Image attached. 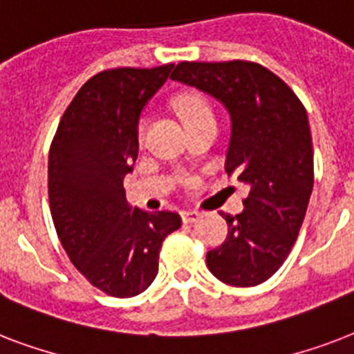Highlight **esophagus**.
<instances>
[{
    "instance_id": "1",
    "label": "esophagus",
    "mask_w": 354,
    "mask_h": 354,
    "mask_svg": "<svg viewBox=\"0 0 354 354\" xmlns=\"http://www.w3.org/2000/svg\"><path fill=\"white\" fill-rule=\"evenodd\" d=\"M200 218H202V213H198V211H194V209L182 211V221L185 222V224H193V222L200 221Z\"/></svg>"
}]
</instances>
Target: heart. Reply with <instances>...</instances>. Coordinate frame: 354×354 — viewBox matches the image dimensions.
Segmentation results:
<instances>
[{
    "label": "heart",
    "mask_w": 354,
    "mask_h": 354,
    "mask_svg": "<svg viewBox=\"0 0 354 354\" xmlns=\"http://www.w3.org/2000/svg\"><path fill=\"white\" fill-rule=\"evenodd\" d=\"M174 108H176L182 121L185 122V127H193V124H198L202 121H215L209 102L198 93H180V95L174 97ZM143 138L145 122H139L138 139L143 141Z\"/></svg>",
    "instance_id": "b5f03b06"
}]
</instances>
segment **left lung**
<instances>
[{"label": "left lung", "instance_id": "1", "mask_svg": "<svg viewBox=\"0 0 354 354\" xmlns=\"http://www.w3.org/2000/svg\"><path fill=\"white\" fill-rule=\"evenodd\" d=\"M172 80L224 104L232 118L226 172L250 187L227 236L205 263L216 279L255 286L270 279L296 242L314 185L307 110L285 80L257 62H180Z\"/></svg>", "mask_w": 354, "mask_h": 354}]
</instances>
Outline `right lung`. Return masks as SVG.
<instances>
[{
	"mask_svg": "<svg viewBox=\"0 0 354 354\" xmlns=\"http://www.w3.org/2000/svg\"><path fill=\"white\" fill-rule=\"evenodd\" d=\"M174 64L93 75L58 122L47 189L57 235L75 268L108 296L150 286L167 235L182 226L172 211L130 207L122 178L138 158V121Z\"/></svg>",
	"mask_w": 354,
	"mask_h": 354,
	"instance_id": "1",
	"label": "right lung"
}]
</instances>
